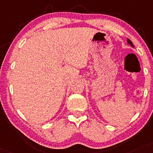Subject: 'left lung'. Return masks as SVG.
Here are the masks:
<instances>
[{
	"instance_id": "obj_1",
	"label": "left lung",
	"mask_w": 153,
	"mask_h": 153,
	"mask_svg": "<svg viewBox=\"0 0 153 153\" xmlns=\"http://www.w3.org/2000/svg\"><path fill=\"white\" fill-rule=\"evenodd\" d=\"M127 42H128V44H130V45H131L132 47H133V48H134V45H133V44H132V41H131V40H130V39H128H128H127Z\"/></svg>"
}]
</instances>
